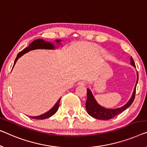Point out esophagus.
<instances>
[{"mask_svg":"<svg viewBox=\"0 0 147 147\" xmlns=\"http://www.w3.org/2000/svg\"><path fill=\"white\" fill-rule=\"evenodd\" d=\"M78 84L80 85V86H84L85 85V82L83 80H80L78 82Z\"/></svg>","mask_w":147,"mask_h":147,"instance_id":"1","label":"esophagus"}]
</instances>
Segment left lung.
<instances>
[{"label":"left lung","instance_id":"8db88e82","mask_svg":"<svg viewBox=\"0 0 147 147\" xmlns=\"http://www.w3.org/2000/svg\"><path fill=\"white\" fill-rule=\"evenodd\" d=\"M130 63L132 66L135 67V64L133 61L132 57H130ZM137 82L135 84V86L133 90V94L131 96L129 100L126 103L124 106H123L120 108H115V109H109L106 108L98 104L96 101L94 96L92 92L89 88H87V100L86 102V109L87 111V113L92 116L94 118L98 119L101 120H108L110 119H112L122 111L125 110L129 107L133 102L135 99V91H136V86L138 82V79H139V75H138V73H137Z\"/></svg>","mask_w":147,"mask_h":147}]
</instances>
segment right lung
I'll return each mask as SVG.
<instances>
[{
	"instance_id": "1",
	"label": "right lung",
	"mask_w": 147,
	"mask_h": 147,
	"mask_svg": "<svg viewBox=\"0 0 147 147\" xmlns=\"http://www.w3.org/2000/svg\"><path fill=\"white\" fill-rule=\"evenodd\" d=\"M61 41L62 40L61 39H55V43H57V45H55V43L53 42H51V41H45L44 39H36V40L33 41L32 42L30 43V45L25 48L24 49L22 50V51H20L18 54L17 55V57L16 58V59L14 61V65H13V68H14L15 64L17 62L18 59L20 57H21L23 55H24L26 53L29 52L30 51H32V50H35V49H55L56 48H57L59 47V46H63L62 44H61ZM60 100L61 98H59L57 100V102H56V104L53 106V108L51 109H50L49 111L45 112L43 114H41L40 115L38 116H30V117L32 118V119H47L48 117H50L51 116L53 115H54L55 113L57 112V111L59 109V102H60Z\"/></svg>"
}]
</instances>
